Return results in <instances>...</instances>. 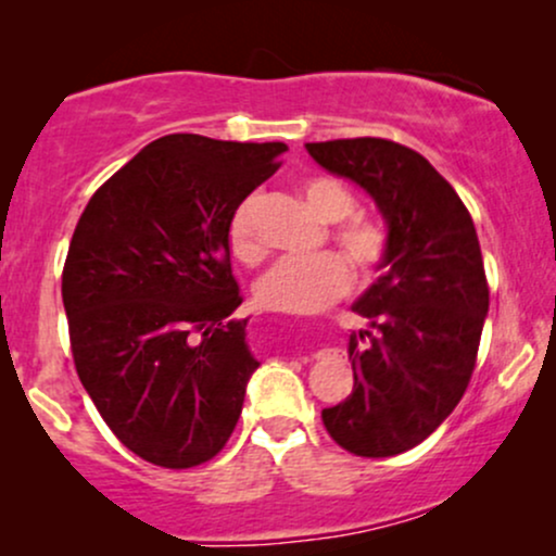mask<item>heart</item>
Segmentation results:
<instances>
[{
	"mask_svg": "<svg viewBox=\"0 0 556 556\" xmlns=\"http://www.w3.org/2000/svg\"><path fill=\"white\" fill-rule=\"evenodd\" d=\"M305 203L324 225H337L355 212V198L334 177H305ZM261 198L253 193L229 216L227 240L242 264H258L264 258V240L258 235ZM350 264L363 274H371L387 256L384 229L368 219H349L331 232ZM350 290V266L337 253H321L314 258H285L274 264L256 282V300L264 308L279 314L308 316L327 308Z\"/></svg>",
	"mask_w": 556,
	"mask_h": 556,
	"instance_id": "1",
	"label": "heart"
}]
</instances>
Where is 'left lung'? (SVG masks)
<instances>
[{
  "label": "left lung",
  "instance_id": "left-lung-1",
  "mask_svg": "<svg viewBox=\"0 0 556 556\" xmlns=\"http://www.w3.org/2000/svg\"><path fill=\"white\" fill-rule=\"evenodd\" d=\"M305 151L366 190L387 225L381 277L353 303L368 321L348 342L353 392L324 407V426L353 455H400L439 429L473 374L489 314L473 219L455 188L407 146L348 138L305 143Z\"/></svg>",
  "mask_w": 556,
  "mask_h": 556
}]
</instances>
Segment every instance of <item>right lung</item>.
<instances>
[{"label":"right lung","mask_w":556,"mask_h":556,"mask_svg":"<svg viewBox=\"0 0 556 556\" xmlns=\"http://www.w3.org/2000/svg\"><path fill=\"white\" fill-rule=\"evenodd\" d=\"M285 143L193 132L138 151L75 227L62 303L78 376L114 437L162 468L212 460L261 363L229 264V216Z\"/></svg>","instance_id":"obj_1"}]
</instances>
